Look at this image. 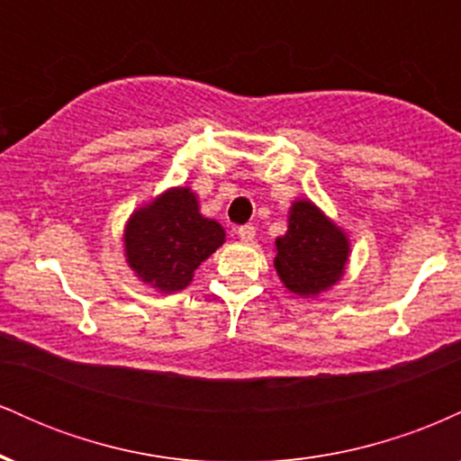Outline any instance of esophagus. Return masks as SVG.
<instances>
[{"mask_svg": "<svg viewBox=\"0 0 461 461\" xmlns=\"http://www.w3.org/2000/svg\"><path fill=\"white\" fill-rule=\"evenodd\" d=\"M238 238H240V242H253V238H256V227L253 225H240L236 230Z\"/></svg>", "mask_w": 461, "mask_h": 461, "instance_id": "obj_1", "label": "esophagus"}]
</instances>
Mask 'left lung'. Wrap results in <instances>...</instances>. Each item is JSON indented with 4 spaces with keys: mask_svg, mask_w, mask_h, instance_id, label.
Returning a JSON list of instances; mask_svg holds the SVG:
<instances>
[{
    "mask_svg": "<svg viewBox=\"0 0 461 461\" xmlns=\"http://www.w3.org/2000/svg\"><path fill=\"white\" fill-rule=\"evenodd\" d=\"M275 249L279 279L299 297H316L340 282L351 251L345 231L310 199L294 201L288 231L275 240Z\"/></svg>",
    "mask_w": 461,
    "mask_h": 461,
    "instance_id": "obj_1",
    "label": "left lung"
}]
</instances>
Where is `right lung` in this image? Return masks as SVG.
<instances>
[{
	"mask_svg": "<svg viewBox=\"0 0 461 461\" xmlns=\"http://www.w3.org/2000/svg\"><path fill=\"white\" fill-rule=\"evenodd\" d=\"M123 242L136 277L171 294L193 282L199 264L225 242V230L199 212L193 190L179 186L136 210Z\"/></svg>",
	"mask_w": 461,
	"mask_h": 461,
	"instance_id": "right-lung-1",
	"label": "right lung"
}]
</instances>
